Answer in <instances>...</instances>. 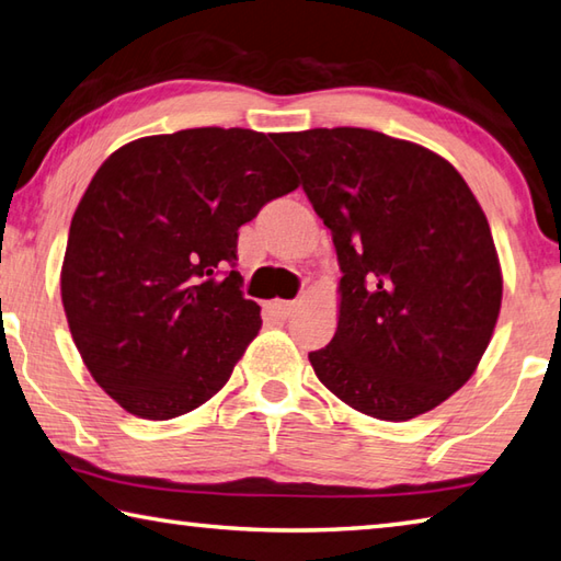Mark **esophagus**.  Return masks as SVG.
<instances>
[{
  "label": "esophagus",
  "mask_w": 561,
  "mask_h": 561,
  "mask_svg": "<svg viewBox=\"0 0 561 561\" xmlns=\"http://www.w3.org/2000/svg\"><path fill=\"white\" fill-rule=\"evenodd\" d=\"M267 309L274 319H289V316L297 311V301H282V299H274V301H267Z\"/></svg>",
  "instance_id": "esophagus-1"
}]
</instances>
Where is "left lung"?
<instances>
[{
    "mask_svg": "<svg viewBox=\"0 0 561 561\" xmlns=\"http://www.w3.org/2000/svg\"><path fill=\"white\" fill-rule=\"evenodd\" d=\"M331 230L339 329L309 353L353 410L407 422L463 387L491 343L503 274L461 174L414 141L360 127L274 135Z\"/></svg>",
    "mask_w": 561,
    "mask_h": 561,
    "instance_id": "8db88e82",
    "label": "left lung"
}]
</instances>
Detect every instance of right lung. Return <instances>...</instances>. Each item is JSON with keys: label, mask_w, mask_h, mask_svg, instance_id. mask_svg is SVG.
Instances as JSON below:
<instances>
[{"label": "right lung", "mask_w": 561, "mask_h": 561, "mask_svg": "<svg viewBox=\"0 0 561 561\" xmlns=\"http://www.w3.org/2000/svg\"><path fill=\"white\" fill-rule=\"evenodd\" d=\"M297 186L270 137L240 127L141 137L95 171L70 220L60 299L80 358L122 410L174 420L230 380L262 325L226 272L238 230Z\"/></svg>", "instance_id": "add662e5"}]
</instances>
